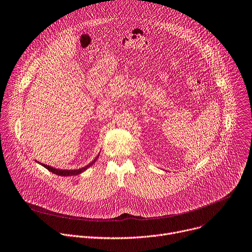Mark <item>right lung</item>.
<instances>
[{"mask_svg":"<svg viewBox=\"0 0 252 252\" xmlns=\"http://www.w3.org/2000/svg\"><path fill=\"white\" fill-rule=\"evenodd\" d=\"M96 158H98V157H96L90 164H88L87 166H85V167H83V168H80V169H73V170H65V169H56V168H53V167H50L49 165H46V164H42L44 167H46L49 171H51V172H53V173H55V175H57V176H63V177H68V176H76V175H80L81 172H83V171H85L86 169H88L91 165H93L94 162H95V160H96Z\"/></svg>","mask_w":252,"mask_h":252,"instance_id":"add662e5","label":"right lung"}]
</instances>
